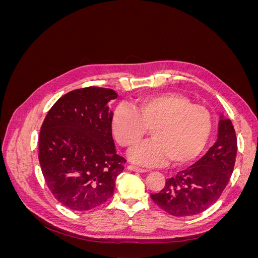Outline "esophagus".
Returning <instances> with one entry per match:
<instances>
[{"mask_svg": "<svg viewBox=\"0 0 258 258\" xmlns=\"http://www.w3.org/2000/svg\"><path fill=\"white\" fill-rule=\"evenodd\" d=\"M127 169L130 170V171H135V172H140V173L147 172V170L142 169V168H139V167H136V166H128Z\"/></svg>", "mask_w": 258, "mask_h": 258, "instance_id": "34e87169", "label": "esophagus"}]
</instances>
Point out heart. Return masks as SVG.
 <instances>
[{"mask_svg": "<svg viewBox=\"0 0 258 258\" xmlns=\"http://www.w3.org/2000/svg\"><path fill=\"white\" fill-rule=\"evenodd\" d=\"M132 107L118 105L111 121L116 141L124 147L137 144L151 128L153 139L128 153L132 162L155 167L171 159L184 165L205 148L212 129V117L205 106L192 104L179 93L165 92L140 98Z\"/></svg>", "mask_w": 258, "mask_h": 258, "instance_id": "b5f03b06", "label": "heart"}]
</instances>
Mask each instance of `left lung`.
I'll list each match as a JSON object with an SVG mask.
<instances>
[{"label": "left lung", "instance_id": "1", "mask_svg": "<svg viewBox=\"0 0 258 258\" xmlns=\"http://www.w3.org/2000/svg\"><path fill=\"white\" fill-rule=\"evenodd\" d=\"M237 138L231 120L218 117L216 142L202 157L174 176L168 178L158 194H151L160 209L174 216L204 212L220 198L235 167Z\"/></svg>", "mask_w": 258, "mask_h": 258}]
</instances>
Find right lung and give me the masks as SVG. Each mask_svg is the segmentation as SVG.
Returning <instances> with one entry per match:
<instances>
[{"label": "right lung", "mask_w": 258, "mask_h": 258, "mask_svg": "<svg viewBox=\"0 0 258 258\" xmlns=\"http://www.w3.org/2000/svg\"><path fill=\"white\" fill-rule=\"evenodd\" d=\"M113 89L87 87L68 92L46 115L38 160L49 190L61 205L88 211L103 205L123 170L117 155L108 107Z\"/></svg>", "instance_id": "1"}]
</instances>
